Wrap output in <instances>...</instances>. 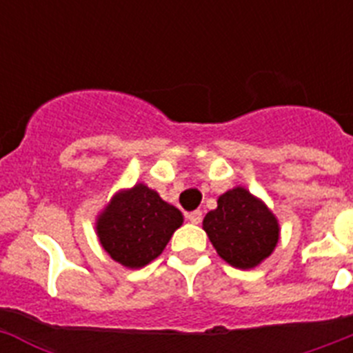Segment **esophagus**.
I'll list each match as a JSON object with an SVG mask.
<instances>
[{
  "label": "esophagus",
  "mask_w": 353,
  "mask_h": 353,
  "mask_svg": "<svg viewBox=\"0 0 353 353\" xmlns=\"http://www.w3.org/2000/svg\"><path fill=\"white\" fill-rule=\"evenodd\" d=\"M187 219L191 221L192 224H199L201 221H203V212H201V210L189 212V214H187Z\"/></svg>",
  "instance_id": "esophagus-1"
}]
</instances>
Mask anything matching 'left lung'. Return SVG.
Here are the masks:
<instances>
[{
  "mask_svg": "<svg viewBox=\"0 0 353 353\" xmlns=\"http://www.w3.org/2000/svg\"><path fill=\"white\" fill-rule=\"evenodd\" d=\"M217 254L236 269H252L270 256L279 240L272 212L244 187L224 192L203 219Z\"/></svg>",
  "mask_w": 353,
  "mask_h": 353,
  "instance_id": "8db88e82",
  "label": "left lung"
}]
</instances>
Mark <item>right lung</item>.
Masks as SVG:
<instances>
[{
  "mask_svg": "<svg viewBox=\"0 0 353 353\" xmlns=\"http://www.w3.org/2000/svg\"><path fill=\"white\" fill-rule=\"evenodd\" d=\"M182 223L179 208L138 183L111 199L97 221V233L102 248L114 261L129 269H139L164 251Z\"/></svg>",
  "mask_w": 353,
  "mask_h": 353,
  "instance_id": "right-lung-1",
  "label": "right lung"
}]
</instances>
